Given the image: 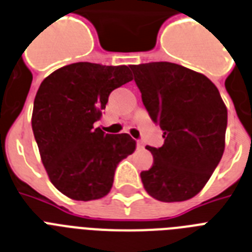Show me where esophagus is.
<instances>
[{
	"instance_id": "1",
	"label": "esophagus",
	"mask_w": 252,
	"mask_h": 252,
	"mask_svg": "<svg viewBox=\"0 0 252 252\" xmlns=\"http://www.w3.org/2000/svg\"><path fill=\"white\" fill-rule=\"evenodd\" d=\"M136 146H137V149H138V150H141V149H144L145 145H144V142H142V141H137Z\"/></svg>"
}]
</instances>
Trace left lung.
Listing matches in <instances>:
<instances>
[{
    "mask_svg": "<svg viewBox=\"0 0 252 252\" xmlns=\"http://www.w3.org/2000/svg\"><path fill=\"white\" fill-rule=\"evenodd\" d=\"M142 102L163 130L164 144L146 146L154 163L141 172L149 195L161 202L195 197L225 149L228 110L203 73L169 62L130 66Z\"/></svg>",
    "mask_w": 252,
    "mask_h": 252,
    "instance_id": "8db88e82",
    "label": "left lung"
}]
</instances>
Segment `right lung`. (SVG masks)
<instances>
[{"instance_id": "add662e5", "label": "right lung", "mask_w": 252, "mask_h": 252, "mask_svg": "<svg viewBox=\"0 0 252 252\" xmlns=\"http://www.w3.org/2000/svg\"><path fill=\"white\" fill-rule=\"evenodd\" d=\"M132 80L128 66L77 62L41 83L32 129L49 179L66 197L87 202L107 195L116 165L136 149L126 133L94 128L110 93Z\"/></svg>"}]
</instances>
